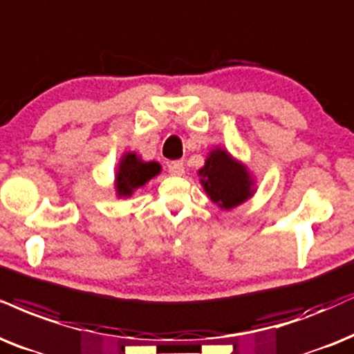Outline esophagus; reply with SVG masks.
Masks as SVG:
<instances>
[{
	"label": "esophagus",
	"instance_id": "1",
	"mask_svg": "<svg viewBox=\"0 0 354 354\" xmlns=\"http://www.w3.org/2000/svg\"><path fill=\"white\" fill-rule=\"evenodd\" d=\"M168 171L173 174V176H181L183 173H185V165L180 160H176V162H169L168 163Z\"/></svg>",
	"mask_w": 354,
	"mask_h": 354
}]
</instances>
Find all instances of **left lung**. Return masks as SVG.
Instances as JSON below:
<instances>
[{
  "mask_svg": "<svg viewBox=\"0 0 354 354\" xmlns=\"http://www.w3.org/2000/svg\"><path fill=\"white\" fill-rule=\"evenodd\" d=\"M205 192L221 209H232L253 194V181L243 165L235 162L225 150H212L199 169Z\"/></svg>",
  "mask_w": 354,
  "mask_h": 354,
  "instance_id": "obj_1",
  "label": "left lung"
}]
</instances>
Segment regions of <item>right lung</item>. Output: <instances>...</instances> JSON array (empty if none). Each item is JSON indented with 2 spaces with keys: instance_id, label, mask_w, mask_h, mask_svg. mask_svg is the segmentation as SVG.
Masks as SVG:
<instances>
[{
  "instance_id": "add662e5",
  "label": "right lung",
  "mask_w": 354,
  "mask_h": 354,
  "mask_svg": "<svg viewBox=\"0 0 354 354\" xmlns=\"http://www.w3.org/2000/svg\"><path fill=\"white\" fill-rule=\"evenodd\" d=\"M160 165L156 162H142L136 153H125L119 163L115 174V189L120 196H131L133 189L144 186L147 181L160 173Z\"/></svg>"
}]
</instances>
